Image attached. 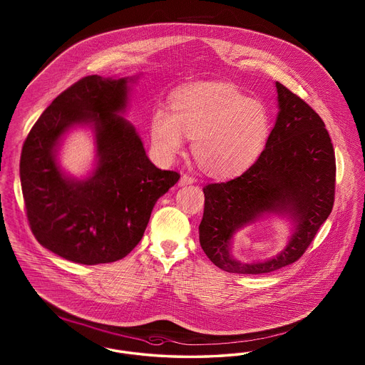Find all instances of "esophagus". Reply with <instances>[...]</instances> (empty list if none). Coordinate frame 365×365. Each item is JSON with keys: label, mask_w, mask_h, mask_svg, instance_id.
Wrapping results in <instances>:
<instances>
[{"label": "esophagus", "mask_w": 365, "mask_h": 365, "mask_svg": "<svg viewBox=\"0 0 365 365\" xmlns=\"http://www.w3.org/2000/svg\"><path fill=\"white\" fill-rule=\"evenodd\" d=\"M195 182V179L190 176V175L185 174L182 175V178H180V180H179V185L180 186H186V185H191V183H194Z\"/></svg>", "instance_id": "obj_1"}]
</instances>
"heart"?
I'll return each instance as SVG.
<instances>
[{"label":"heart","instance_id":"b5f03b06","mask_svg":"<svg viewBox=\"0 0 365 365\" xmlns=\"http://www.w3.org/2000/svg\"><path fill=\"white\" fill-rule=\"evenodd\" d=\"M271 130L268 110L228 83H207L175 96L173 112L157 108L150 138L157 155L173 160L192 138V155L212 174L247 168L261 153Z\"/></svg>","mask_w":365,"mask_h":365}]
</instances>
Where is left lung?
I'll list each match as a JSON object with an SVG mask.
<instances>
[{"label":"left lung","instance_id":"8db88e82","mask_svg":"<svg viewBox=\"0 0 365 365\" xmlns=\"http://www.w3.org/2000/svg\"><path fill=\"white\" fill-rule=\"evenodd\" d=\"M279 113L265 149L242 175L209 183L200 243L209 260L231 274L260 275L298 260L327 220L335 195V155L322 118L277 82ZM264 212L286 214L294 223L289 245L278 257L241 263L229 255L233 234Z\"/></svg>","mask_w":365,"mask_h":365}]
</instances>
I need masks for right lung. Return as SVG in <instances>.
Instances as JSON below:
<instances>
[{
  "instance_id": "right-lung-1",
  "label": "right lung",
  "mask_w": 365,
  "mask_h": 365,
  "mask_svg": "<svg viewBox=\"0 0 365 365\" xmlns=\"http://www.w3.org/2000/svg\"><path fill=\"white\" fill-rule=\"evenodd\" d=\"M133 78L85 76L53 100L30 130L20 156L27 220L36 241L66 260L96 265L125 257L143 237L157 200L179 180L148 158L131 123L123 119ZM91 123L96 170L66 177L55 161L62 135Z\"/></svg>"
}]
</instances>
